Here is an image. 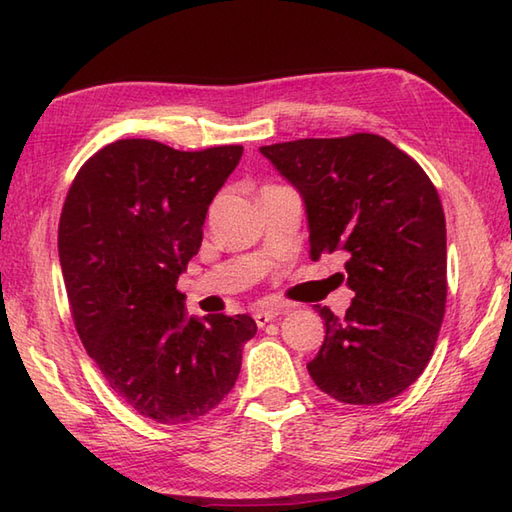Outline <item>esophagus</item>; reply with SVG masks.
I'll return each mask as SVG.
<instances>
[{"label":"esophagus","instance_id":"1","mask_svg":"<svg viewBox=\"0 0 512 512\" xmlns=\"http://www.w3.org/2000/svg\"><path fill=\"white\" fill-rule=\"evenodd\" d=\"M290 308L286 306V303H270V306H262L259 308L257 312H255V323L259 325V328H264V325L268 323V321H273V319H277L279 314H284V312H288Z\"/></svg>","mask_w":512,"mask_h":512}]
</instances>
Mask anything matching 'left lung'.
<instances>
[{"label":"left lung","instance_id":"obj_1","mask_svg":"<svg viewBox=\"0 0 512 512\" xmlns=\"http://www.w3.org/2000/svg\"><path fill=\"white\" fill-rule=\"evenodd\" d=\"M306 204L310 257L341 253L352 306H314L325 341L314 383L345 405H378L424 372L447 303V224L416 160L376 134L259 149Z\"/></svg>","mask_w":512,"mask_h":512}]
</instances>
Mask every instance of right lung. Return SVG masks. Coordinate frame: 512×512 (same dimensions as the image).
Listing matches in <instances>:
<instances>
[{"label":"right lung","instance_id":"1","mask_svg":"<svg viewBox=\"0 0 512 512\" xmlns=\"http://www.w3.org/2000/svg\"><path fill=\"white\" fill-rule=\"evenodd\" d=\"M242 151L116 140L79 169L63 204L59 262L76 332L116 394L160 424L220 405L257 332L248 314L187 317L176 288Z\"/></svg>","mask_w":512,"mask_h":512}]
</instances>
